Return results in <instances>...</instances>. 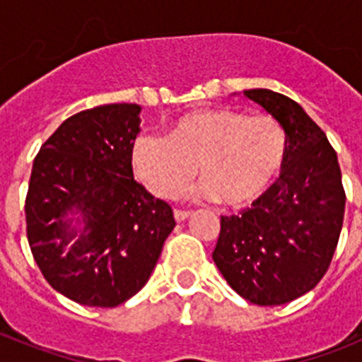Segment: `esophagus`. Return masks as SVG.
I'll return each instance as SVG.
<instances>
[{"mask_svg":"<svg viewBox=\"0 0 362 362\" xmlns=\"http://www.w3.org/2000/svg\"><path fill=\"white\" fill-rule=\"evenodd\" d=\"M190 216H192L190 212H183V210H174V217H175V221H177V223H183V221L188 219Z\"/></svg>","mask_w":362,"mask_h":362,"instance_id":"34e87169","label":"esophagus"}]
</instances>
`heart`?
I'll return each mask as SVG.
<instances>
[{"label":"heart","instance_id":"heart-1","mask_svg":"<svg viewBox=\"0 0 362 362\" xmlns=\"http://www.w3.org/2000/svg\"><path fill=\"white\" fill-rule=\"evenodd\" d=\"M286 156L288 136L276 117L206 108L177 117L166 137H137L132 166L139 181L165 199L183 196L197 166L204 196L243 209L274 187Z\"/></svg>","mask_w":362,"mask_h":362}]
</instances>
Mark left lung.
<instances>
[{
	"label": "left lung",
	"mask_w": 362,
	"mask_h": 362,
	"mask_svg": "<svg viewBox=\"0 0 362 362\" xmlns=\"http://www.w3.org/2000/svg\"><path fill=\"white\" fill-rule=\"evenodd\" d=\"M243 94L276 117L288 136L284 170L241 216L221 217L212 259L243 299L276 306L322 279L343 228V179L326 134L293 99L268 88Z\"/></svg>",
	"instance_id": "1"
}]
</instances>
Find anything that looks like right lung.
I'll return each mask as SVG.
<instances>
[{"mask_svg": "<svg viewBox=\"0 0 362 362\" xmlns=\"http://www.w3.org/2000/svg\"><path fill=\"white\" fill-rule=\"evenodd\" d=\"M136 103L83 110L59 124L34 159L28 245L56 292L114 308L136 296L174 230L170 204L134 181Z\"/></svg>", "mask_w": 362, "mask_h": 362, "instance_id": "obj_1", "label": "right lung"}]
</instances>
